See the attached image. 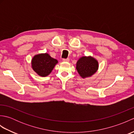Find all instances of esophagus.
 <instances>
[{"label": "esophagus", "mask_w": 134, "mask_h": 134, "mask_svg": "<svg viewBox=\"0 0 134 134\" xmlns=\"http://www.w3.org/2000/svg\"><path fill=\"white\" fill-rule=\"evenodd\" d=\"M63 61L68 62L70 61V59H69V58H67V59H63Z\"/></svg>", "instance_id": "34e87169"}]
</instances>
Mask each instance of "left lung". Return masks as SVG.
<instances>
[{"mask_svg": "<svg viewBox=\"0 0 134 134\" xmlns=\"http://www.w3.org/2000/svg\"><path fill=\"white\" fill-rule=\"evenodd\" d=\"M98 62L95 59L91 56H83L76 63V69L81 77L84 78L93 75L98 70Z\"/></svg>", "mask_w": 134, "mask_h": 134, "instance_id": "left-lung-1", "label": "left lung"}]
</instances>
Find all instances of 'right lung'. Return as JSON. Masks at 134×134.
Instances as JSON below:
<instances>
[{"instance_id":"1","label":"right lung","mask_w":134,"mask_h":134,"mask_svg":"<svg viewBox=\"0 0 134 134\" xmlns=\"http://www.w3.org/2000/svg\"><path fill=\"white\" fill-rule=\"evenodd\" d=\"M58 62L56 59L51 58L48 53L38 54L33 57L32 66L38 75L46 76L51 72Z\"/></svg>"}]
</instances>
